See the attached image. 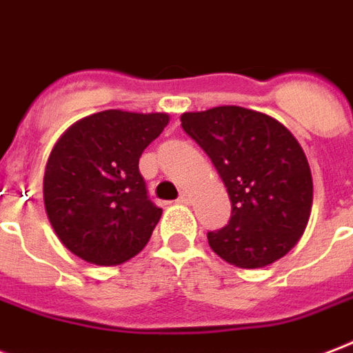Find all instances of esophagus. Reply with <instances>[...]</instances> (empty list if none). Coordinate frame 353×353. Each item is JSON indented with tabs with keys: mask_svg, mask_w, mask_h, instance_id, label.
<instances>
[{
	"mask_svg": "<svg viewBox=\"0 0 353 353\" xmlns=\"http://www.w3.org/2000/svg\"><path fill=\"white\" fill-rule=\"evenodd\" d=\"M190 200H192V196L188 194L187 190H183L181 194H179V198H177V201H179V203H190Z\"/></svg>",
	"mask_w": 353,
	"mask_h": 353,
	"instance_id": "34e87169",
	"label": "esophagus"
}]
</instances>
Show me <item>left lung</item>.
Segmentation results:
<instances>
[{
	"instance_id": "left-lung-1",
	"label": "left lung",
	"mask_w": 353,
	"mask_h": 353,
	"mask_svg": "<svg viewBox=\"0 0 353 353\" xmlns=\"http://www.w3.org/2000/svg\"><path fill=\"white\" fill-rule=\"evenodd\" d=\"M183 131L209 155L228 188L231 219L207 241L239 268H263L294 248L313 207V177L294 134L263 112L222 105L183 112Z\"/></svg>"
}]
</instances>
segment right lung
Here are the masks:
<instances>
[{
	"mask_svg": "<svg viewBox=\"0 0 353 353\" xmlns=\"http://www.w3.org/2000/svg\"><path fill=\"white\" fill-rule=\"evenodd\" d=\"M170 117L109 109L70 125L44 172V207L59 241L99 266L125 263L150 241L163 209L148 198L139 159Z\"/></svg>",
	"mask_w": 353,
	"mask_h": 353,
	"instance_id": "add662e5",
	"label": "right lung"
}]
</instances>
